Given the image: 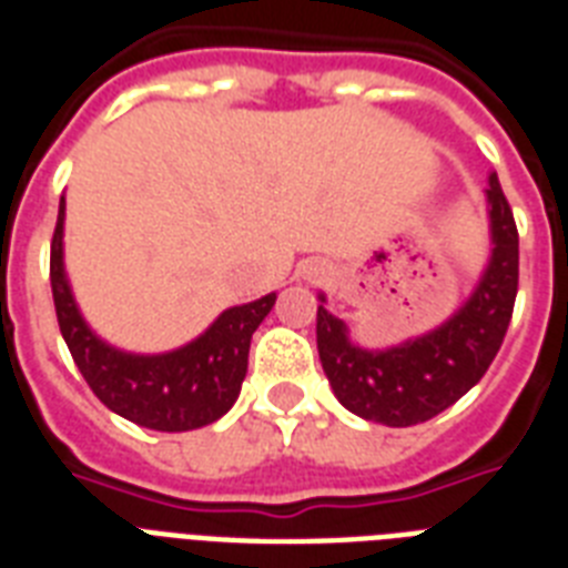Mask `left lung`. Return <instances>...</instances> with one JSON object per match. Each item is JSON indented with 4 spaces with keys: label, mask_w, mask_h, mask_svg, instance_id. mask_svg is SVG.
<instances>
[{
    "label": "left lung",
    "mask_w": 568,
    "mask_h": 568,
    "mask_svg": "<svg viewBox=\"0 0 568 568\" xmlns=\"http://www.w3.org/2000/svg\"><path fill=\"white\" fill-rule=\"evenodd\" d=\"M486 205L493 253L484 276L468 301L430 333L368 351L356 345L345 321L327 312V297L318 294V356L345 409L386 427H413L457 404L493 365L519 292V232L495 173Z\"/></svg>",
    "instance_id": "1"
}]
</instances>
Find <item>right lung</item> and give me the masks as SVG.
<instances>
[{
  "label": "right lung",
  "mask_w": 568,
  "mask_h": 568,
  "mask_svg": "<svg viewBox=\"0 0 568 568\" xmlns=\"http://www.w3.org/2000/svg\"><path fill=\"white\" fill-rule=\"evenodd\" d=\"M49 283L61 336L73 363L111 413L162 433L196 430L217 422L239 400L247 374L250 338L274 310L276 294L221 312L194 342L168 354H129L102 342L79 312L64 271V196L49 256Z\"/></svg>",
  "instance_id": "1"
}]
</instances>
